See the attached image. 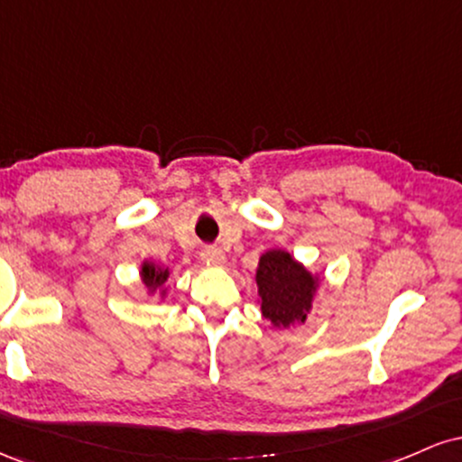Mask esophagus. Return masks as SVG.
<instances>
[{
  "label": "esophagus",
  "mask_w": 462,
  "mask_h": 462,
  "mask_svg": "<svg viewBox=\"0 0 462 462\" xmlns=\"http://www.w3.org/2000/svg\"><path fill=\"white\" fill-rule=\"evenodd\" d=\"M224 252H221V249H217V247H206V249H201V261H206V263H221L224 261Z\"/></svg>",
  "instance_id": "esophagus-1"
}]
</instances>
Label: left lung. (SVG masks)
Wrapping results in <instances>:
<instances>
[{
  "instance_id": "8db88e82",
  "label": "left lung",
  "mask_w": 462,
  "mask_h": 462,
  "mask_svg": "<svg viewBox=\"0 0 462 462\" xmlns=\"http://www.w3.org/2000/svg\"><path fill=\"white\" fill-rule=\"evenodd\" d=\"M261 310L275 326H291L293 321H306L315 295L312 275L282 249L263 254L256 272Z\"/></svg>"
}]
</instances>
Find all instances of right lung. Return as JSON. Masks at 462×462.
Wrapping results in <instances>:
<instances>
[{
    "label": "right lung",
    "instance_id": "obj_1",
    "mask_svg": "<svg viewBox=\"0 0 462 462\" xmlns=\"http://www.w3.org/2000/svg\"><path fill=\"white\" fill-rule=\"evenodd\" d=\"M141 275H143V282H145L147 289H156V286H161L164 280H167L169 272H164V269H156L153 264L145 263L143 264Z\"/></svg>",
    "mask_w": 462,
    "mask_h": 462
}]
</instances>
